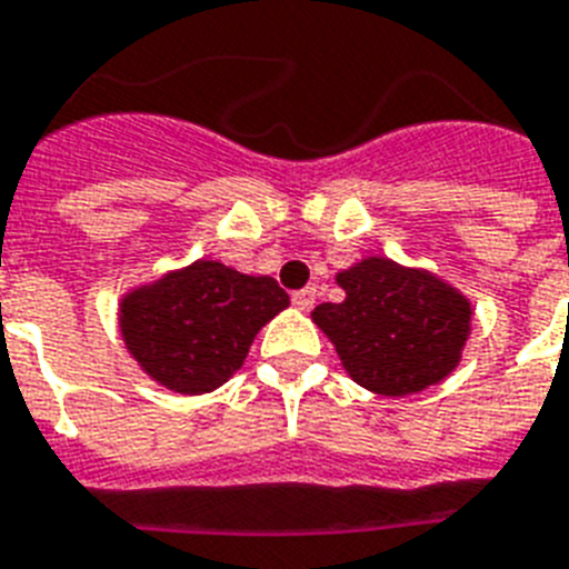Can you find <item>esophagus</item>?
<instances>
[{
  "instance_id": "34e87169",
  "label": "esophagus",
  "mask_w": 569,
  "mask_h": 569,
  "mask_svg": "<svg viewBox=\"0 0 569 569\" xmlns=\"http://www.w3.org/2000/svg\"><path fill=\"white\" fill-rule=\"evenodd\" d=\"M292 303L298 309H312V303H316V286H307V289H300V292L292 295Z\"/></svg>"
}]
</instances>
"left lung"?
<instances>
[{
    "mask_svg": "<svg viewBox=\"0 0 569 569\" xmlns=\"http://www.w3.org/2000/svg\"><path fill=\"white\" fill-rule=\"evenodd\" d=\"M341 303H321L312 321L339 353L350 380L406 397L456 371L470 339V300L427 269L365 257L336 274Z\"/></svg>",
    "mask_w": 569,
    "mask_h": 569,
    "instance_id": "1",
    "label": "left lung"
}]
</instances>
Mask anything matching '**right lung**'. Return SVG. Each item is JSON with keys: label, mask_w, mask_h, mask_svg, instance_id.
<instances>
[{"label": "right lung", "mask_w": 569, "mask_h": 569, "mask_svg": "<svg viewBox=\"0 0 569 569\" xmlns=\"http://www.w3.org/2000/svg\"><path fill=\"white\" fill-rule=\"evenodd\" d=\"M289 307L274 277L196 260L119 300V332L133 362L178 395L219 389L242 368L262 327Z\"/></svg>", "instance_id": "add662e5"}]
</instances>
